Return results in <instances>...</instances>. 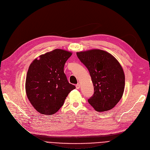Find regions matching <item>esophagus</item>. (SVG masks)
Instances as JSON below:
<instances>
[{"instance_id": "esophagus-1", "label": "esophagus", "mask_w": 150, "mask_h": 150, "mask_svg": "<svg viewBox=\"0 0 150 150\" xmlns=\"http://www.w3.org/2000/svg\"><path fill=\"white\" fill-rule=\"evenodd\" d=\"M76 88L77 89H79L80 88V84L79 83H78L76 85Z\"/></svg>"}]
</instances>
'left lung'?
<instances>
[{"label": "left lung", "instance_id": "1", "mask_svg": "<svg viewBox=\"0 0 150 150\" xmlns=\"http://www.w3.org/2000/svg\"><path fill=\"white\" fill-rule=\"evenodd\" d=\"M88 69L94 93L89 103L98 112L112 109L120 100L125 89V74L120 63L109 53L99 49L77 52Z\"/></svg>", "mask_w": 150, "mask_h": 150}]
</instances>
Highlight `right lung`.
Segmentation results:
<instances>
[{
  "mask_svg": "<svg viewBox=\"0 0 150 150\" xmlns=\"http://www.w3.org/2000/svg\"><path fill=\"white\" fill-rule=\"evenodd\" d=\"M72 53L54 49L39 56L31 63L25 81L27 96L38 112L52 115L64 104L75 86L68 82L64 67Z\"/></svg>",
  "mask_w": 150,
  "mask_h": 150,
  "instance_id": "1",
  "label": "right lung"
}]
</instances>
